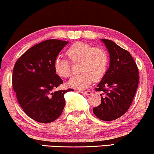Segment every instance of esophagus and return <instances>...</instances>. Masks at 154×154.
Listing matches in <instances>:
<instances>
[{
  "label": "esophagus",
  "instance_id": "34e87169",
  "mask_svg": "<svg viewBox=\"0 0 154 154\" xmlns=\"http://www.w3.org/2000/svg\"><path fill=\"white\" fill-rule=\"evenodd\" d=\"M81 93L85 94V95H90V94H92V92L90 91V90H87V91H81Z\"/></svg>",
  "mask_w": 154,
  "mask_h": 154
}]
</instances>
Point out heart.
Wrapping results in <instances>:
<instances>
[{"instance_id":"heart-1","label":"heart","mask_w":154,"mask_h":154,"mask_svg":"<svg viewBox=\"0 0 154 154\" xmlns=\"http://www.w3.org/2000/svg\"><path fill=\"white\" fill-rule=\"evenodd\" d=\"M67 55L71 62H79V71L81 72L69 81L68 85L70 87L84 89L93 80L100 81L106 74L109 57L106 51L102 48L78 42L69 48ZM54 70L57 75L62 78H69L72 74L70 62L61 56L54 59Z\"/></svg>"}]
</instances>
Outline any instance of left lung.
<instances>
[{
  "label": "left lung",
  "instance_id": "1",
  "mask_svg": "<svg viewBox=\"0 0 154 154\" xmlns=\"http://www.w3.org/2000/svg\"><path fill=\"white\" fill-rule=\"evenodd\" d=\"M109 50L110 66L97 87L102 102L93 108L98 119L111 121L119 119L130 108L139 84V71L127 50L108 39H102Z\"/></svg>",
  "mask_w": 154,
  "mask_h": 154
}]
</instances>
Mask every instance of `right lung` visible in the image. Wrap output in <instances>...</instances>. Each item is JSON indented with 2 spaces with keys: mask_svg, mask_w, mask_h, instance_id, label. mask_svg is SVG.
Wrapping results in <instances>:
<instances>
[{
  "mask_svg": "<svg viewBox=\"0 0 154 154\" xmlns=\"http://www.w3.org/2000/svg\"><path fill=\"white\" fill-rule=\"evenodd\" d=\"M67 41L50 39L33 45L17 60L12 87L25 113L34 121L50 123L57 119L65 106L64 94L54 91L63 83L54 70V60Z\"/></svg>",
  "mask_w": 154,
  "mask_h": 154,
  "instance_id": "1",
  "label": "right lung"
}]
</instances>
